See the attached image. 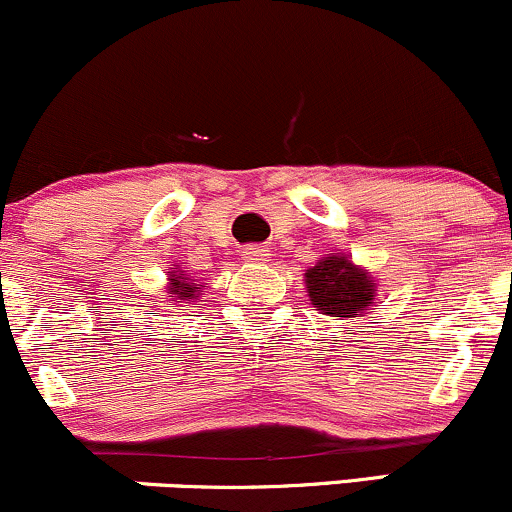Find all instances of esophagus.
<instances>
[{"instance_id":"esophagus-1","label":"esophagus","mask_w":512,"mask_h":512,"mask_svg":"<svg viewBox=\"0 0 512 512\" xmlns=\"http://www.w3.org/2000/svg\"><path fill=\"white\" fill-rule=\"evenodd\" d=\"M266 258V249H261V246H246V249H241V261L244 263H263Z\"/></svg>"}]
</instances>
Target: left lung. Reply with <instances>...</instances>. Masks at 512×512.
Masks as SVG:
<instances>
[{
    "label": "left lung",
    "instance_id": "8db88e82",
    "mask_svg": "<svg viewBox=\"0 0 512 512\" xmlns=\"http://www.w3.org/2000/svg\"><path fill=\"white\" fill-rule=\"evenodd\" d=\"M304 292L319 314L336 321L365 319L377 307V280L348 254H326L309 266Z\"/></svg>",
    "mask_w": 512,
    "mask_h": 512
}]
</instances>
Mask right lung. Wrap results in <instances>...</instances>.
I'll return each mask as SVG.
<instances>
[{"label": "right lung", "mask_w": 512, "mask_h": 512, "mask_svg": "<svg viewBox=\"0 0 512 512\" xmlns=\"http://www.w3.org/2000/svg\"><path fill=\"white\" fill-rule=\"evenodd\" d=\"M169 283H166V297L164 300L169 304H176V307H181V304H191L198 300L200 295H203V290L208 285H198V280L188 278L186 271H181V268H169Z\"/></svg>", "instance_id": "right-lung-1"}]
</instances>
